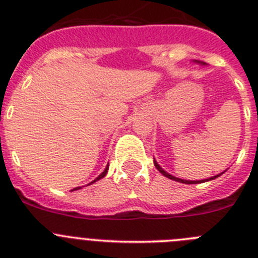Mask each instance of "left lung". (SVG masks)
Listing matches in <instances>:
<instances>
[{
  "label": "left lung",
  "mask_w": 258,
  "mask_h": 258,
  "mask_svg": "<svg viewBox=\"0 0 258 258\" xmlns=\"http://www.w3.org/2000/svg\"><path fill=\"white\" fill-rule=\"evenodd\" d=\"M154 166L157 167V169L158 171H159V172L162 173V175H164L166 176V177H168V178H171V180H175V181H178V182H184V184H199V182H206V181H210V180H213V178H216V177H219L220 175H217V176H213V177H210V178H207V180H201V181H189V180H181V178H177V177H173L172 175H169V173H167L166 171H163V169L161 168V166H159V164L157 163V162L154 161Z\"/></svg>",
  "instance_id": "8db88e82"
}]
</instances>
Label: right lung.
I'll list each match as a JSON object with an SVG mask.
<instances>
[{
    "label": "right lung",
    "instance_id": "obj_1",
    "mask_svg": "<svg viewBox=\"0 0 258 258\" xmlns=\"http://www.w3.org/2000/svg\"><path fill=\"white\" fill-rule=\"evenodd\" d=\"M108 168H109V167H108V166H106V168H105V169H104V172H103V173H101V175H99V177H96V178H95V180H94V181H92V182H95V181H97V180H100V178H103V177H104V176H105V175H106V172H108ZM92 182H91V184H92ZM76 189H78V187H76ZM76 189H73V190H76Z\"/></svg>",
    "mask_w": 258,
    "mask_h": 258
}]
</instances>
